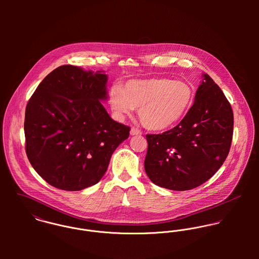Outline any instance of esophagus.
I'll list each match as a JSON object with an SVG mask.
<instances>
[{
  "label": "esophagus",
  "mask_w": 259,
  "mask_h": 259,
  "mask_svg": "<svg viewBox=\"0 0 259 259\" xmlns=\"http://www.w3.org/2000/svg\"><path fill=\"white\" fill-rule=\"evenodd\" d=\"M131 135L132 136H139V135H142V132L136 127H132L131 128Z\"/></svg>",
  "instance_id": "obj_1"
}]
</instances>
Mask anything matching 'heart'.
I'll return each instance as SVG.
<instances>
[{
	"instance_id": "obj_1",
	"label": "heart",
	"mask_w": 259,
	"mask_h": 259,
	"mask_svg": "<svg viewBox=\"0 0 259 259\" xmlns=\"http://www.w3.org/2000/svg\"><path fill=\"white\" fill-rule=\"evenodd\" d=\"M195 93L184 80L166 77L131 79L111 88L109 103L120 118L139 109L142 123L150 131H165L179 123L193 105Z\"/></svg>"
}]
</instances>
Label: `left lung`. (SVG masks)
I'll list each match as a JSON object with an SVG mask.
<instances>
[{
  "label": "left lung",
  "mask_w": 259,
  "mask_h": 259,
  "mask_svg": "<svg viewBox=\"0 0 259 259\" xmlns=\"http://www.w3.org/2000/svg\"><path fill=\"white\" fill-rule=\"evenodd\" d=\"M192 107L183 120L161 135H147L145 169L154 185L189 190L208 181L226 159L233 112L221 88L202 74Z\"/></svg>",
  "instance_id": "left-lung-1"
}]
</instances>
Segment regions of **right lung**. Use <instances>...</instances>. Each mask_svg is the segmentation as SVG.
<instances>
[{
    "label": "right lung",
    "mask_w": 259,
    "mask_h": 259,
    "mask_svg": "<svg viewBox=\"0 0 259 259\" xmlns=\"http://www.w3.org/2000/svg\"><path fill=\"white\" fill-rule=\"evenodd\" d=\"M108 75L65 65L48 74L28 102L26 152L37 174L57 188L98 184L131 127L114 121L101 101Z\"/></svg>",
    "instance_id": "obj_1"
}]
</instances>
